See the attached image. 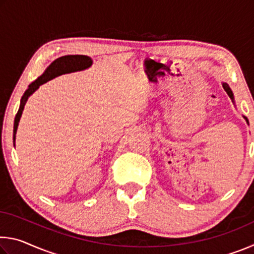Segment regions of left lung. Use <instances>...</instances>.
I'll return each mask as SVG.
<instances>
[{"label":"left lung","mask_w":254,"mask_h":254,"mask_svg":"<svg viewBox=\"0 0 254 254\" xmlns=\"http://www.w3.org/2000/svg\"><path fill=\"white\" fill-rule=\"evenodd\" d=\"M222 85H223V88H224V89H225V92L227 93V95H229V96L231 97V100H232V102H234V95H233V92H232V91H231L230 86H229V85H227L226 83H223ZM243 118H244V120H246V121H247V123L249 124V121H248V119H247L246 117H244V115H243Z\"/></svg>","instance_id":"8db88e82"}]
</instances>
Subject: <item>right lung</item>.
<instances>
[{
    "instance_id": "add662e5",
    "label": "right lung",
    "mask_w": 254,
    "mask_h": 254,
    "mask_svg": "<svg viewBox=\"0 0 254 254\" xmlns=\"http://www.w3.org/2000/svg\"><path fill=\"white\" fill-rule=\"evenodd\" d=\"M93 65V60L91 57L85 55H67L63 56V57H59L56 60H54L50 65L47 67L44 74L40 77L32 81L31 84L29 85L27 91L24 92L22 98H21L20 107L18 113L15 115L14 119V127H13V142H15V134L16 130H18V126L21 119V115H22V112L24 110V105L27 103L28 98L32 95V94L39 88V86L47 83L50 79L55 78V77H58L64 74H69V72H75V71H80L87 69Z\"/></svg>"
}]
</instances>
